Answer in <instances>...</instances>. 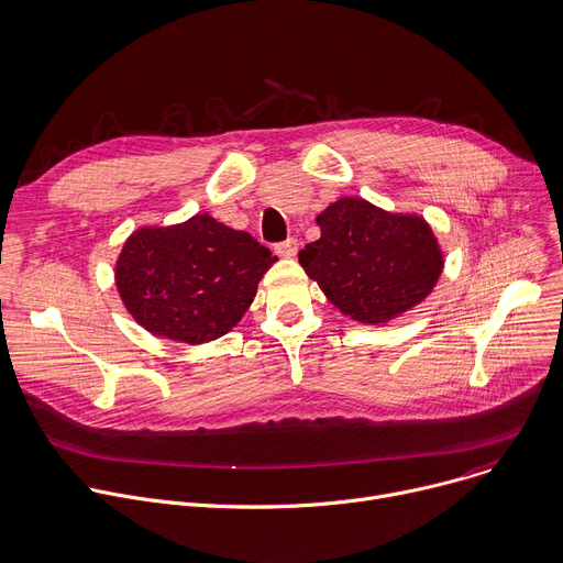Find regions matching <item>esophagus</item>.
Instances as JSON below:
<instances>
[{
    "label": "esophagus",
    "instance_id": "1",
    "mask_svg": "<svg viewBox=\"0 0 563 563\" xmlns=\"http://www.w3.org/2000/svg\"><path fill=\"white\" fill-rule=\"evenodd\" d=\"M297 251H299V242H297L295 238H288L286 242H279V244L275 246V253H277L279 257H286V260L295 257Z\"/></svg>",
    "mask_w": 563,
    "mask_h": 563
}]
</instances>
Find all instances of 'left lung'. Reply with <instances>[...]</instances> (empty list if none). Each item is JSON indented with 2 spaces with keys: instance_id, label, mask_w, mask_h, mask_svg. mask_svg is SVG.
I'll use <instances>...</instances> for the list:
<instances>
[{
  "instance_id": "obj_1",
  "label": "left lung",
  "mask_w": 563,
  "mask_h": 563,
  "mask_svg": "<svg viewBox=\"0 0 563 563\" xmlns=\"http://www.w3.org/2000/svg\"><path fill=\"white\" fill-rule=\"evenodd\" d=\"M321 238L299 251L306 275L332 306L362 323H386L423 301L443 255L428 221L342 197L319 217Z\"/></svg>"
}]
</instances>
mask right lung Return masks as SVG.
Wrapping results in <instances>:
<instances>
[{"label": "right lung", "instance_id": "1", "mask_svg": "<svg viewBox=\"0 0 563 563\" xmlns=\"http://www.w3.org/2000/svg\"><path fill=\"white\" fill-rule=\"evenodd\" d=\"M275 262L255 238L203 212L175 227L135 231L120 253L115 282L140 325L197 346L238 325Z\"/></svg>", "mask_w": 563, "mask_h": 563}]
</instances>
